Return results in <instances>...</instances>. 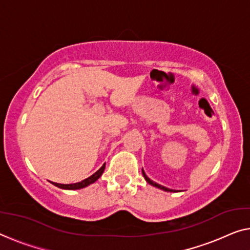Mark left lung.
I'll return each mask as SVG.
<instances>
[{"instance_id":"8db88e82","label":"left lung","mask_w":250,"mask_h":250,"mask_svg":"<svg viewBox=\"0 0 250 250\" xmlns=\"http://www.w3.org/2000/svg\"><path fill=\"white\" fill-rule=\"evenodd\" d=\"M143 175H144L145 180H146L147 183H149V184L152 185V186H155V188H161V189H163V191H166V192H176V191H174V189L167 188H165V186H163V185H159V184H157V183H155V182H152V181L150 180V178H149V177L147 176L146 173L144 172V169H143Z\"/></svg>"}]
</instances>
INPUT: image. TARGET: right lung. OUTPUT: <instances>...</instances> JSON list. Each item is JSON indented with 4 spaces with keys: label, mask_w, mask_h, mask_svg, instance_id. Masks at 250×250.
<instances>
[{
    "label": "right lung",
    "mask_w": 250,
    "mask_h": 250,
    "mask_svg": "<svg viewBox=\"0 0 250 250\" xmlns=\"http://www.w3.org/2000/svg\"><path fill=\"white\" fill-rule=\"evenodd\" d=\"M104 168H105V164H103L101 168H100L98 172H95L91 176L85 178L82 182H78V183H74V184H59V183H55V182H51V184H54L55 186H57L59 188H62V189H80V188H86V186L91 185L94 183L99 180L100 177H101V175L104 172Z\"/></svg>",
    "instance_id": "obj_1"
}]
</instances>
